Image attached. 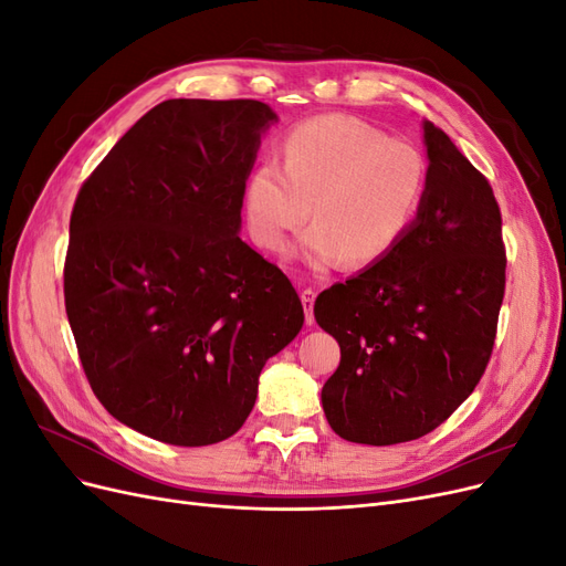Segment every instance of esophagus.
I'll return each instance as SVG.
<instances>
[{"mask_svg": "<svg viewBox=\"0 0 566 566\" xmlns=\"http://www.w3.org/2000/svg\"><path fill=\"white\" fill-rule=\"evenodd\" d=\"M300 297H302V306H304V318H306V323L312 325V323H314V302H316V290L306 287V290H302Z\"/></svg>", "mask_w": 566, "mask_h": 566, "instance_id": "esophagus-1", "label": "esophagus"}]
</instances>
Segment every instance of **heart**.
Here are the masks:
<instances>
[{"instance_id": "1", "label": "heart", "mask_w": 566, "mask_h": 566, "mask_svg": "<svg viewBox=\"0 0 566 566\" xmlns=\"http://www.w3.org/2000/svg\"><path fill=\"white\" fill-rule=\"evenodd\" d=\"M281 160L260 163L245 181L248 229L260 248L283 252L312 208L300 254L314 269L387 260L416 224L430 181L420 148L349 115L295 125Z\"/></svg>"}]
</instances>
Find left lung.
<instances>
[{"label":"left lung","mask_w":566,"mask_h":566,"mask_svg":"<svg viewBox=\"0 0 566 566\" xmlns=\"http://www.w3.org/2000/svg\"><path fill=\"white\" fill-rule=\"evenodd\" d=\"M422 210L387 260L333 285L314 316L339 345L321 401L335 434L370 447L413 441L482 380L505 295L501 208L489 179L424 123Z\"/></svg>","instance_id":"obj_1"}]
</instances>
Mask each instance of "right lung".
Wrapping results in <instances>:
<instances>
[{
    "mask_svg": "<svg viewBox=\"0 0 566 566\" xmlns=\"http://www.w3.org/2000/svg\"><path fill=\"white\" fill-rule=\"evenodd\" d=\"M262 101L169 98L82 184L63 293L84 375L113 418L175 447L241 430L302 302L241 241Z\"/></svg>",
    "mask_w": 566,
    "mask_h": 566,
    "instance_id": "add662e5",
    "label": "right lung"
}]
</instances>
